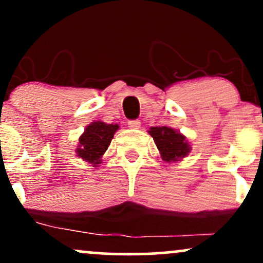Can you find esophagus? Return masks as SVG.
Here are the masks:
<instances>
[{"label":"esophagus","mask_w":263,"mask_h":263,"mask_svg":"<svg viewBox=\"0 0 263 263\" xmlns=\"http://www.w3.org/2000/svg\"><path fill=\"white\" fill-rule=\"evenodd\" d=\"M127 125L129 128H140L141 122L138 120H131V121L127 122Z\"/></svg>","instance_id":"esophagus-1"}]
</instances>
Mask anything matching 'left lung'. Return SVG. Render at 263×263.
Listing matches in <instances>:
<instances>
[{
    "label": "left lung",
    "instance_id": "obj_1",
    "mask_svg": "<svg viewBox=\"0 0 263 263\" xmlns=\"http://www.w3.org/2000/svg\"><path fill=\"white\" fill-rule=\"evenodd\" d=\"M148 134L152 136L163 161L177 162L189 155L190 147L185 136L167 126L151 127Z\"/></svg>",
    "mask_w": 263,
    "mask_h": 263
}]
</instances>
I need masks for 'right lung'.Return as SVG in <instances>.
Returning <instances> with one entry per match:
<instances>
[{"label": "right lung", "instance_id": "right-lung-1", "mask_svg": "<svg viewBox=\"0 0 263 263\" xmlns=\"http://www.w3.org/2000/svg\"><path fill=\"white\" fill-rule=\"evenodd\" d=\"M119 128L117 123L107 125L102 121L91 122L80 136L79 144L75 152L81 159L91 163L92 167H98V164L101 163L102 155L110 146L115 132Z\"/></svg>", "mask_w": 263, "mask_h": 263}]
</instances>
